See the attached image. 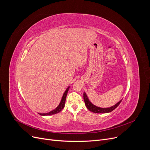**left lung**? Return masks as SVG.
<instances>
[{
    "label": "left lung",
    "instance_id": "8db88e82",
    "mask_svg": "<svg viewBox=\"0 0 150 150\" xmlns=\"http://www.w3.org/2000/svg\"><path fill=\"white\" fill-rule=\"evenodd\" d=\"M83 99H84V102H85V105H86V107H87V108L90 111H91L92 112H94V113H105L110 112L113 111L114 109H115L122 101V100H120L116 104H115L112 107H110V108H99V107H97V106L95 105L94 104H93L90 101L86 93H85V92H83Z\"/></svg>",
    "mask_w": 150,
    "mask_h": 150
}]
</instances>
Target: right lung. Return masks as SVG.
Returning <instances> with one entry per match:
<instances>
[{
	"mask_svg": "<svg viewBox=\"0 0 150 150\" xmlns=\"http://www.w3.org/2000/svg\"><path fill=\"white\" fill-rule=\"evenodd\" d=\"M69 88V86L67 88V90H65V93H63L62 98L61 99V101H60L59 105L57 107V108L55 109H54L53 110L49 112L48 113H38V114H40V115H42V116H45V115H54V114L60 112L61 110H62V109L64 108V107H65L66 98H67V93H68V92Z\"/></svg>",
	"mask_w": 150,
	"mask_h": 150,
	"instance_id": "add662e5",
	"label": "right lung"
}]
</instances>
